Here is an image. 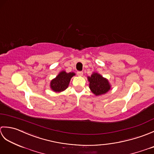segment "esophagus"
<instances>
[{"mask_svg": "<svg viewBox=\"0 0 154 154\" xmlns=\"http://www.w3.org/2000/svg\"><path fill=\"white\" fill-rule=\"evenodd\" d=\"M77 74L78 76H80V77L83 76V73L82 71H77Z\"/></svg>", "mask_w": 154, "mask_h": 154, "instance_id": "1", "label": "esophagus"}]
</instances>
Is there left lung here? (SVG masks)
Instances as JSON below:
<instances>
[{
  "instance_id": "1",
  "label": "left lung",
  "mask_w": 154,
  "mask_h": 154,
  "mask_svg": "<svg viewBox=\"0 0 154 154\" xmlns=\"http://www.w3.org/2000/svg\"><path fill=\"white\" fill-rule=\"evenodd\" d=\"M87 79L89 83L91 91L96 96L106 94L111 89L109 80L97 72H93L90 77H87Z\"/></svg>"
}]
</instances>
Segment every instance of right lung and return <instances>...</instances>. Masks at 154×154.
I'll list each match as a JSON object with an SVG mask.
<instances>
[{
	"label": "right lung",
	"instance_id": "add662e5",
	"mask_svg": "<svg viewBox=\"0 0 154 154\" xmlns=\"http://www.w3.org/2000/svg\"><path fill=\"white\" fill-rule=\"evenodd\" d=\"M73 72L67 73L65 71H61L52 79L50 82V89L55 93H61L65 91L69 85L71 79L75 76Z\"/></svg>",
	"mask_w": 154,
	"mask_h": 154
}]
</instances>
